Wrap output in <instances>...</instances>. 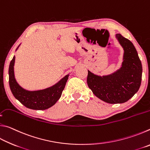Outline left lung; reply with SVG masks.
I'll list each match as a JSON object with an SVG mask.
<instances>
[{
  "label": "left lung",
  "mask_w": 150,
  "mask_h": 150,
  "mask_svg": "<svg viewBox=\"0 0 150 150\" xmlns=\"http://www.w3.org/2000/svg\"><path fill=\"white\" fill-rule=\"evenodd\" d=\"M116 37L124 50L122 67L112 74L103 77L88 71L87 79L94 95L110 104L128 101L138 92L142 81V63L135 47L121 34H116Z\"/></svg>",
  "instance_id": "8db88e82"
}]
</instances>
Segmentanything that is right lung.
I'll return each instance as SVG.
<instances>
[{
	"instance_id": "1",
	"label": "right lung",
	"mask_w": 150,
	"mask_h": 150,
	"mask_svg": "<svg viewBox=\"0 0 150 150\" xmlns=\"http://www.w3.org/2000/svg\"><path fill=\"white\" fill-rule=\"evenodd\" d=\"M14 62L15 56L10 63L8 69L9 85L14 97L26 107L33 110H45L54 105L62 96L69 75L65 76L52 87L43 90L29 91L20 87L15 79Z\"/></svg>"
}]
</instances>
